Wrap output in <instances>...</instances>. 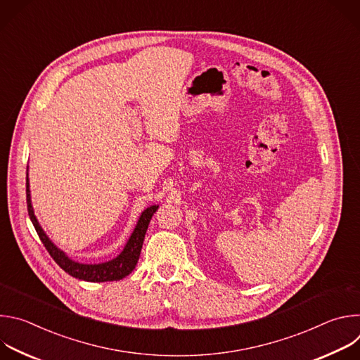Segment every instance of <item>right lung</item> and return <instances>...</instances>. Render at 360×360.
I'll list each match as a JSON object with an SVG mask.
<instances>
[{"label": "right lung", "mask_w": 360, "mask_h": 360, "mask_svg": "<svg viewBox=\"0 0 360 360\" xmlns=\"http://www.w3.org/2000/svg\"><path fill=\"white\" fill-rule=\"evenodd\" d=\"M158 208H160L158 205H152V207L146 208L141 214L138 224H136L134 232L131 233L124 250L117 256V258H114L108 262H104V264H94V265L79 264V262L70 259L61 249H58L53 242H51V239L46 236V233L39 226V224L34 215L32 205H31L30 182H28V172H27V210H28L30 219H31L41 242L44 243L45 249L49 252L51 258H53L60 265V268L64 269L68 275H71L77 279H81V281L111 282V281H120V279L128 276L135 269V266L138 264L149 221H150L152 215L157 212Z\"/></svg>", "instance_id": "right-lung-1"}]
</instances>
